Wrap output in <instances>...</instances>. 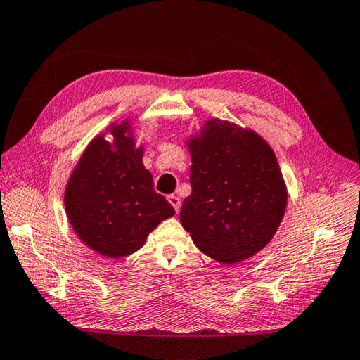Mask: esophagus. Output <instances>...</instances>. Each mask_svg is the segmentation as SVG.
Listing matches in <instances>:
<instances>
[{
    "mask_svg": "<svg viewBox=\"0 0 360 360\" xmlns=\"http://www.w3.org/2000/svg\"><path fill=\"white\" fill-rule=\"evenodd\" d=\"M167 199H169V202L173 205V208H174V212H179V208H181V199L178 198V196H174V195H170V196H167Z\"/></svg>",
    "mask_w": 360,
    "mask_h": 360,
    "instance_id": "34e87169",
    "label": "esophagus"
}]
</instances>
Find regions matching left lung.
Here are the masks:
<instances>
[{
	"mask_svg": "<svg viewBox=\"0 0 360 360\" xmlns=\"http://www.w3.org/2000/svg\"><path fill=\"white\" fill-rule=\"evenodd\" d=\"M191 195L181 224L196 247L222 264L253 256L269 244L283 218L287 188L273 150L255 131L207 121L188 141Z\"/></svg>",
	"mask_w": 360,
	"mask_h": 360,
	"instance_id": "left-lung-1",
	"label": "left lung"
}]
</instances>
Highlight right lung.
<instances>
[{"mask_svg":"<svg viewBox=\"0 0 360 360\" xmlns=\"http://www.w3.org/2000/svg\"><path fill=\"white\" fill-rule=\"evenodd\" d=\"M129 124L112 125L113 142H90L65 187L67 218L78 238L107 257H122L144 245L148 233L172 218L174 208L153 188L142 148L125 136Z\"/></svg>","mask_w":360,"mask_h":360,"instance_id":"obj_1","label":"right lung"}]
</instances>
